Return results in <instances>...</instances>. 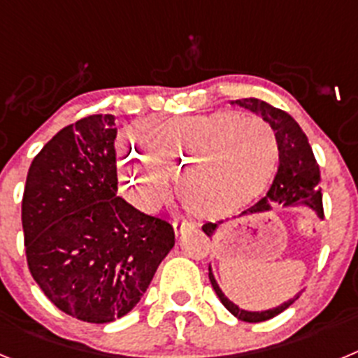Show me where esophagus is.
<instances>
[{
    "mask_svg": "<svg viewBox=\"0 0 358 358\" xmlns=\"http://www.w3.org/2000/svg\"><path fill=\"white\" fill-rule=\"evenodd\" d=\"M197 224L192 222V220H181V222L173 224V229H176V235L179 233H185V231H195Z\"/></svg>",
    "mask_w": 358,
    "mask_h": 358,
    "instance_id": "34e87169",
    "label": "esophagus"
}]
</instances>
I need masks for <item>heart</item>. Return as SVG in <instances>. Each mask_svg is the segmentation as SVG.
I'll list each match as a JSON object with an SVG mask.
<instances>
[{"label":"heart","mask_w":358,"mask_h":358,"mask_svg":"<svg viewBox=\"0 0 358 358\" xmlns=\"http://www.w3.org/2000/svg\"><path fill=\"white\" fill-rule=\"evenodd\" d=\"M141 154L127 143L120 173L138 206L154 211L170 194V173L189 210L224 215L260 194L278 159V138L265 120L233 113L154 120L141 125Z\"/></svg>","instance_id":"1"}]
</instances>
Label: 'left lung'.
Returning a JSON list of instances; mask_svg holds the SVG:
<instances>
[{
  "label": "left lung",
  "mask_w": 358,
  "mask_h": 358,
  "mask_svg": "<svg viewBox=\"0 0 358 358\" xmlns=\"http://www.w3.org/2000/svg\"><path fill=\"white\" fill-rule=\"evenodd\" d=\"M233 103H236L240 107H245V109L252 110L256 115H260L274 129L278 138V152H280V164H278L276 177H274V181L271 185V188H268L267 195L256 202L255 206L249 208L248 211H243V215L271 211L278 204L280 206L281 204L283 206H297V204H303V206H308L310 210H314L319 218L324 217L322 194L321 188H319V182H321L319 164L315 161L314 152H312V147L308 143V138L301 131V127L297 125L296 120L289 113H285V110L273 107L271 103L264 102V100H258V98H242V100H235ZM218 224H204L202 231L208 236H211L215 233V229L218 227ZM210 281L215 294L222 301V305L235 317L245 322H262L267 321V319L276 317L278 314H281L283 310L289 308L297 297H299V294H297L296 297H292V299H289L285 303H281L276 308L262 310V312H249V310L240 308L231 299H227L226 294L222 292V289L215 281L211 268Z\"/></svg>",
  "instance_id": "left-lung-1"
}]
</instances>
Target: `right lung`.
Segmentation results:
<instances>
[{
	"label": "right lung",
	"mask_w": 358,
	"mask_h": 358,
	"mask_svg": "<svg viewBox=\"0 0 358 358\" xmlns=\"http://www.w3.org/2000/svg\"><path fill=\"white\" fill-rule=\"evenodd\" d=\"M113 115L57 132L34 157L21 220L31 278L64 314L103 324L129 314L176 243L172 224L118 197Z\"/></svg>",
	"instance_id": "1"
}]
</instances>
